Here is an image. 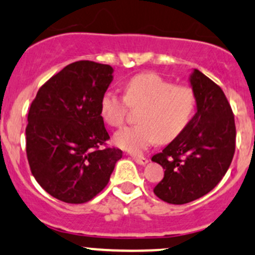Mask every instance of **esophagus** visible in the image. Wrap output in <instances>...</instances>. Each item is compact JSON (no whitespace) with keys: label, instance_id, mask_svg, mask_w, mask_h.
<instances>
[{"label":"esophagus","instance_id":"1","mask_svg":"<svg viewBox=\"0 0 255 255\" xmlns=\"http://www.w3.org/2000/svg\"><path fill=\"white\" fill-rule=\"evenodd\" d=\"M132 158L134 159L135 163L139 164V165H145V164L148 163V158H145V156H140V155H132Z\"/></svg>","mask_w":255,"mask_h":255}]
</instances>
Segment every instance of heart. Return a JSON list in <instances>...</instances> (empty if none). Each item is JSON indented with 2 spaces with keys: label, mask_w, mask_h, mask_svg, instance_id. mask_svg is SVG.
<instances>
[{
  "label": "heart",
  "mask_w": 255,
  "mask_h": 255,
  "mask_svg": "<svg viewBox=\"0 0 255 255\" xmlns=\"http://www.w3.org/2000/svg\"><path fill=\"white\" fill-rule=\"evenodd\" d=\"M127 106L140 109L134 127L117 132L113 142L123 150L139 154L156 143H170L187 128L196 110V96L191 87L175 86L155 73L133 76L126 84L125 99L116 92L102 95L100 112L110 127H121Z\"/></svg>",
  "instance_id": "b5f03b06"
}]
</instances>
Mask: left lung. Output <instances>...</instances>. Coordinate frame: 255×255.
<instances>
[{
    "instance_id": "8db88e82",
    "label": "left lung",
    "mask_w": 255,
    "mask_h": 255,
    "mask_svg": "<svg viewBox=\"0 0 255 255\" xmlns=\"http://www.w3.org/2000/svg\"><path fill=\"white\" fill-rule=\"evenodd\" d=\"M189 80L196 113L186 129L151 158L165 169L154 194L173 205L208 194L227 173L236 149L235 116L222 89L197 69Z\"/></svg>"
}]
</instances>
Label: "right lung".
<instances>
[{
	"mask_svg": "<svg viewBox=\"0 0 255 255\" xmlns=\"http://www.w3.org/2000/svg\"><path fill=\"white\" fill-rule=\"evenodd\" d=\"M112 66L80 60L39 89L28 112L25 150L38 184L55 199L84 204L110 181L118 148H101L110 135L100 112L113 80Z\"/></svg>",
	"mask_w": 255,
	"mask_h": 255,
	"instance_id": "obj_1",
	"label": "right lung"
}]
</instances>
